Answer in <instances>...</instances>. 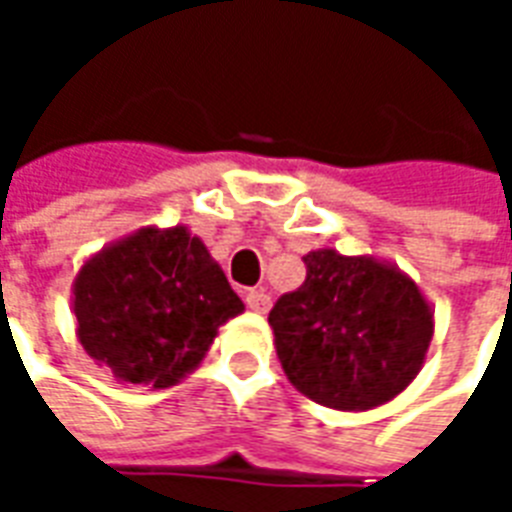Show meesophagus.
<instances>
[{"instance_id":"esophagus-1","label":"esophagus","mask_w":512,"mask_h":512,"mask_svg":"<svg viewBox=\"0 0 512 512\" xmlns=\"http://www.w3.org/2000/svg\"><path fill=\"white\" fill-rule=\"evenodd\" d=\"M244 301H246V307H249L252 312H257V315H266V312L271 310V299H268L263 290H246Z\"/></svg>"}]
</instances>
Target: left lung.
<instances>
[{
  "label": "left lung",
  "mask_w": 512,
  "mask_h": 512,
  "mask_svg": "<svg viewBox=\"0 0 512 512\" xmlns=\"http://www.w3.org/2000/svg\"><path fill=\"white\" fill-rule=\"evenodd\" d=\"M307 279L268 323L285 376L334 411H370L406 392L428 359L433 307L414 279L373 255L312 249Z\"/></svg>",
  "instance_id": "1"
}]
</instances>
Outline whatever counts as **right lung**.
<instances>
[{"label":"right lung","mask_w":512,"mask_h":512,"mask_svg":"<svg viewBox=\"0 0 512 512\" xmlns=\"http://www.w3.org/2000/svg\"><path fill=\"white\" fill-rule=\"evenodd\" d=\"M71 312L95 365L120 384L167 389L202 365L244 301L200 235L186 224H147L84 260Z\"/></svg>","instance_id":"1"}]
</instances>
